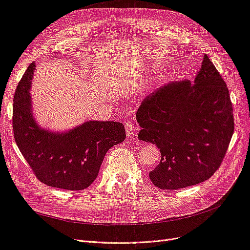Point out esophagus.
I'll return each mask as SVG.
<instances>
[{"label": "esophagus", "instance_id": "1", "mask_svg": "<svg viewBox=\"0 0 250 250\" xmlns=\"http://www.w3.org/2000/svg\"><path fill=\"white\" fill-rule=\"evenodd\" d=\"M125 129L127 132V137L128 138H134L135 137V126L132 123V121H127L125 123Z\"/></svg>", "mask_w": 250, "mask_h": 250}]
</instances>
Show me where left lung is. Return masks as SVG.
I'll use <instances>...</instances> for the list:
<instances>
[{
	"instance_id": "obj_1",
	"label": "left lung",
	"mask_w": 250,
	"mask_h": 250,
	"mask_svg": "<svg viewBox=\"0 0 250 250\" xmlns=\"http://www.w3.org/2000/svg\"><path fill=\"white\" fill-rule=\"evenodd\" d=\"M139 139L155 144L161 162L152 184L176 190L202 183L221 166L234 121L229 88L208 55L194 80L170 83L146 97L137 112Z\"/></svg>"
}]
</instances>
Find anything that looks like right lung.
<instances>
[{"mask_svg": "<svg viewBox=\"0 0 250 250\" xmlns=\"http://www.w3.org/2000/svg\"><path fill=\"white\" fill-rule=\"evenodd\" d=\"M34 64L28 66L13 97L14 140L42 183L70 191L83 190L98 176L107 151L125 140L124 125L110 121H89L65 133L42 129L33 120L30 104V80Z\"/></svg>", "mask_w": 250, "mask_h": 250, "instance_id": "right-lung-1", "label": "right lung"}]
</instances>
